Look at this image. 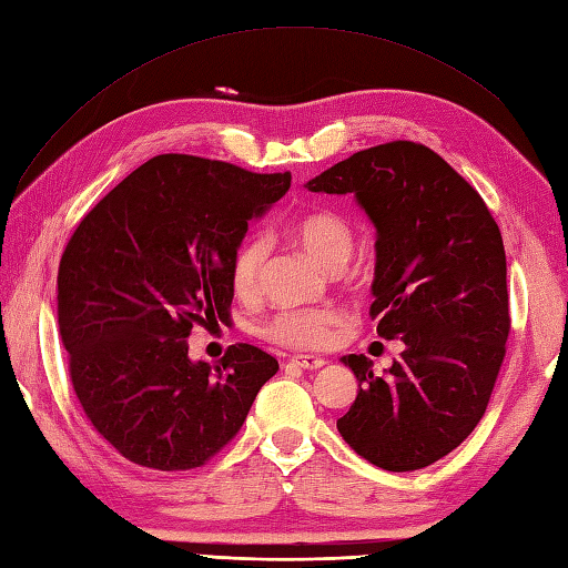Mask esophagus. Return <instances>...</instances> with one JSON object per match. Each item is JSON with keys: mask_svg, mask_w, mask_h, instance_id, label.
Instances as JSON below:
<instances>
[{"mask_svg": "<svg viewBox=\"0 0 568 568\" xmlns=\"http://www.w3.org/2000/svg\"><path fill=\"white\" fill-rule=\"evenodd\" d=\"M291 364H295L297 368H305V371H317L322 368L327 361L320 358V356H310V354H297L291 358Z\"/></svg>", "mask_w": 568, "mask_h": 568, "instance_id": "34e87169", "label": "esophagus"}]
</instances>
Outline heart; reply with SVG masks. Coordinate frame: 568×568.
Here are the masks:
<instances>
[{
	"label": "heart",
	"instance_id": "obj_1",
	"mask_svg": "<svg viewBox=\"0 0 568 568\" xmlns=\"http://www.w3.org/2000/svg\"><path fill=\"white\" fill-rule=\"evenodd\" d=\"M300 246L312 258L329 271L342 268L354 251V229L346 216L336 210H310L300 214L287 226ZM265 263L263 236H246L232 253L229 263V283L239 297H251L258 291V277ZM342 322L339 310L310 307V310H283L263 327L271 342L291 348H320L329 342L332 329Z\"/></svg>",
	"mask_w": 568,
	"mask_h": 568
}]
</instances>
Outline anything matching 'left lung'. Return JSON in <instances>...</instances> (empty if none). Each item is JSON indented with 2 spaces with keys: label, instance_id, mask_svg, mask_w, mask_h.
Returning <instances> with one entry per match:
<instances>
[{
  "label": "left lung",
  "instance_id": "obj_1",
  "mask_svg": "<svg viewBox=\"0 0 568 568\" xmlns=\"http://www.w3.org/2000/svg\"><path fill=\"white\" fill-rule=\"evenodd\" d=\"M312 192H354L376 226L371 317L405 352L385 376L342 361L358 395L336 429L385 470H417L454 452L484 417L510 334L500 229L484 197L442 155L390 141L312 178Z\"/></svg>",
  "mask_w": 568,
  "mask_h": 568
}]
</instances>
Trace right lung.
Masks as SVG:
<instances>
[{
    "label": "right lung",
    "mask_w": 568,
    "mask_h": 568,
    "mask_svg": "<svg viewBox=\"0 0 568 568\" xmlns=\"http://www.w3.org/2000/svg\"><path fill=\"white\" fill-rule=\"evenodd\" d=\"M291 173L163 153L94 204L58 265V327L84 415L129 462L204 466L236 437L277 361L234 344L190 361L192 327L229 320L232 253Z\"/></svg>",
    "instance_id": "add662e5"
}]
</instances>
